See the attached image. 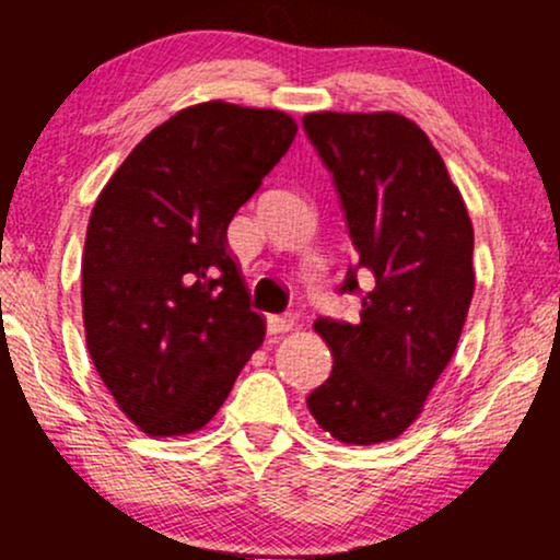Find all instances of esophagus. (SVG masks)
Returning a JSON list of instances; mask_svg holds the SVG:
<instances>
[{"label":"esophagus","mask_w":560,"mask_h":560,"mask_svg":"<svg viewBox=\"0 0 560 560\" xmlns=\"http://www.w3.org/2000/svg\"><path fill=\"white\" fill-rule=\"evenodd\" d=\"M294 324H298V318H294L292 313H287V316H268V331L271 334L292 331Z\"/></svg>","instance_id":"34e87169"}]
</instances>
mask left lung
Instances as JSON below:
<instances>
[{
  "label": "left lung",
  "mask_w": 560,
  "mask_h": 560,
  "mask_svg": "<svg viewBox=\"0 0 560 560\" xmlns=\"http://www.w3.org/2000/svg\"><path fill=\"white\" fill-rule=\"evenodd\" d=\"M334 173L355 247L371 273L355 324L318 318L331 376L307 397L345 445L397 440L447 369L474 298V226L445 160L400 113H307ZM345 292L358 289L347 271Z\"/></svg>",
  "instance_id": "left-lung-1"
}]
</instances>
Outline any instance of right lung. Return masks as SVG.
Wrapping results in <instances>:
<instances>
[{"label": "right lung", "mask_w": 560, "mask_h": 560, "mask_svg": "<svg viewBox=\"0 0 560 560\" xmlns=\"http://www.w3.org/2000/svg\"><path fill=\"white\" fill-rule=\"evenodd\" d=\"M292 115L210 100L152 128L96 197L81 260L89 355L150 436L218 413L266 337L226 229L287 155Z\"/></svg>", "instance_id": "add662e5"}]
</instances>
